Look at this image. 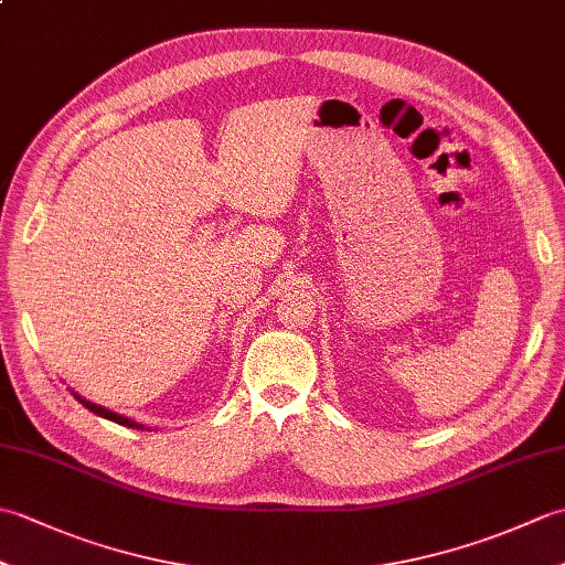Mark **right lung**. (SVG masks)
Wrapping results in <instances>:
<instances>
[{
	"label": "right lung",
	"mask_w": 565,
	"mask_h": 565,
	"mask_svg": "<svg viewBox=\"0 0 565 565\" xmlns=\"http://www.w3.org/2000/svg\"><path fill=\"white\" fill-rule=\"evenodd\" d=\"M75 398L87 407L89 413H94V415H99V417H106V419H111V423H118V425H124V427H142V425H138V423H134V419H128V417H124V415H116V413H111V411H106V407H102V405H94V403H89V401H84V398H79V395L75 393Z\"/></svg>",
	"instance_id": "add662e5"
}]
</instances>
